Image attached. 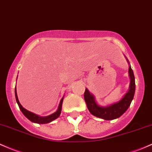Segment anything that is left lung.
<instances>
[{"mask_svg": "<svg viewBox=\"0 0 152 152\" xmlns=\"http://www.w3.org/2000/svg\"><path fill=\"white\" fill-rule=\"evenodd\" d=\"M129 76L131 78V83L128 91L125 96L118 102L107 107H101L98 105L95 102L94 97L92 94H90L87 89L84 92V99L86 103L88 109L93 115L102 118L106 121L115 119L121 117L129 107L131 102L134 96L136 84H135V77L132 68L129 66Z\"/></svg>", "mask_w": 152, "mask_h": 152, "instance_id": "8db88e82", "label": "left lung"}]
</instances>
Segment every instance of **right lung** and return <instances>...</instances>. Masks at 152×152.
I'll list each match as a JSON object with an SVG mask.
<instances>
[{"label":"right lung","mask_w":152,"mask_h":152,"mask_svg":"<svg viewBox=\"0 0 152 152\" xmlns=\"http://www.w3.org/2000/svg\"><path fill=\"white\" fill-rule=\"evenodd\" d=\"M15 95H16V102H17V103H18V105H19V109L21 110V112H22L23 114H24V115L29 120V121H31V122L39 123V124H45V123H50L51 121H54V120H56V118H58V117L60 116V115H61L63 98L61 99V102H60V104H59V107H58V110L56 111V113H53V114L50 115H48L46 117H40V116L34 114V113H31V112L28 111L27 110H26L25 108H24L21 105L19 99H18V96H17V94H16V89H15Z\"/></svg>","instance_id":"add662e5"}]
</instances>
